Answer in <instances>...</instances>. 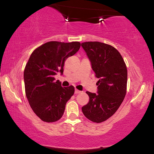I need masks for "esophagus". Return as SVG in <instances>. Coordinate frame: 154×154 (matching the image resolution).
Returning <instances> with one entry per match:
<instances>
[{"label":"esophagus","mask_w":154,"mask_h":154,"mask_svg":"<svg viewBox=\"0 0 154 154\" xmlns=\"http://www.w3.org/2000/svg\"><path fill=\"white\" fill-rule=\"evenodd\" d=\"M82 92H81V91H79V90H77V89H75V94H79V93H81Z\"/></svg>","instance_id":"obj_1"}]
</instances>
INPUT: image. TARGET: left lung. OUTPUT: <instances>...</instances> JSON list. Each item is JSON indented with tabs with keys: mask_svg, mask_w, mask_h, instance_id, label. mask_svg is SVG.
I'll return each mask as SVG.
<instances>
[{
	"mask_svg": "<svg viewBox=\"0 0 154 154\" xmlns=\"http://www.w3.org/2000/svg\"><path fill=\"white\" fill-rule=\"evenodd\" d=\"M95 76L97 93L86 92L90 100L82 112L90 121L100 123L116 113L126 94L127 68L121 54L113 46L92 41L82 43Z\"/></svg>",
	"mask_w": 154,
	"mask_h": 154,
	"instance_id": "1",
	"label": "left lung"
}]
</instances>
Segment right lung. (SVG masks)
Here are the masks:
<instances>
[{"mask_svg":"<svg viewBox=\"0 0 154 154\" xmlns=\"http://www.w3.org/2000/svg\"><path fill=\"white\" fill-rule=\"evenodd\" d=\"M80 46L77 41H49L35 49L30 56L24 72L26 96L34 113L43 122L59 120L67 101L74 94L72 85L62 88L54 75L63 73L65 60L76 54Z\"/></svg>","mask_w":154,"mask_h":154,"instance_id":"right-lung-1","label":"right lung"}]
</instances>
